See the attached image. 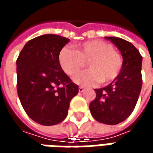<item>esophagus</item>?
Instances as JSON below:
<instances>
[{
    "label": "esophagus",
    "instance_id": "34e87169",
    "mask_svg": "<svg viewBox=\"0 0 153 153\" xmlns=\"http://www.w3.org/2000/svg\"><path fill=\"white\" fill-rule=\"evenodd\" d=\"M84 90H85V88H84V87L80 86L79 88V93H83Z\"/></svg>",
    "mask_w": 153,
    "mask_h": 153
}]
</instances>
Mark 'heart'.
I'll return each mask as SVG.
<instances>
[{
    "label": "heart",
    "mask_w": 153,
    "mask_h": 153,
    "mask_svg": "<svg viewBox=\"0 0 153 153\" xmlns=\"http://www.w3.org/2000/svg\"><path fill=\"white\" fill-rule=\"evenodd\" d=\"M62 70L72 75L85 66L89 70L76 74L73 79L76 83L91 86L97 83L108 84L118 77L123 66L121 54L103 40L87 41L78 44L75 50L65 47L58 56Z\"/></svg>",
    "instance_id": "heart-1"
}]
</instances>
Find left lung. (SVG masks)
Here are the masks:
<instances>
[{
  "label": "left lung",
  "instance_id": "left-lung-1",
  "mask_svg": "<svg viewBox=\"0 0 153 153\" xmlns=\"http://www.w3.org/2000/svg\"><path fill=\"white\" fill-rule=\"evenodd\" d=\"M120 51L123 66L118 77L108 86L95 89L96 98L89 105L90 112L97 121L117 125L131 115L141 92L142 56L129 42L108 37Z\"/></svg>",
  "mask_w": 153,
  "mask_h": 153
}]
</instances>
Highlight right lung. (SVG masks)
<instances>
[{
  "instance_id": "add662e5",
  "label": "right lung",
  "mask_w": 153,
  "mask_h": 153,
  "mask_svg": "<svg viewBox=\"0 0 153 153\" xmlns=\"http://www.w3.org/2000/svg\"><path fill=\"white\" fill-rule=\"evenodd\" d=\"M70 39L45 34L25 44L19 55L17 92L23 108L42 125H57L68 115L70 102L79 93L60 67L58 56Z\"/></svg>"
}]
</instances>
